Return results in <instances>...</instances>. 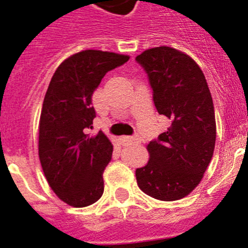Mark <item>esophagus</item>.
Segmentation results:
<instances>
[{
  "mask_svg": "<svg viewBox=\"0 0 248 248\" xmlns=\"http://www.w3.org/2000/svg\"><path fill=\"white\" fill-rule=\"evenodd\" d=\"M120 141L124 143V145H128V143H136V142H140L139 136H121L120 137Z\"/></svg>",
  "mask_w": 248,
  "mask_h": 248,
  "instance_id": "esophagus-1",
  "label": "esophagus"
}]
</instances>
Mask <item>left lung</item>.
Masks as SVG:
<instances>
[{
    "label": "left lung",
    "instance_id": "obj_1",
    "mask_svg": "<svg viewBox=\"0 0 248 248\" xmlns=\"http://www.w3.org/2000/svg\"><path fill=\"white\" fill-rule=\"evenodd\" d=\"M148 76L154 103L171 126L147 145L150 160L136 170L146 195L161 201L186 197L199 186L216 142L210 88L200 66L172 47L146 49L136 57Z\"/></svg>",
    "mask_w": 248,
    "mask_h": 248
}]
</instances>
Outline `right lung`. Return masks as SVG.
Instances as JSON below:
<instances>
[{"mask_svg":"<svg viewBox=\"0 0 248 248\" xmlns=\"http://www.w3.org/2000/svg\"><path fill=\"white\" fill-rule=\"evenodd\" d=\"M130 57L86 49L64 60L53 73L40 117L38 156L49 187L72 207L101 199L111 141L102 131L91 136L96 112L92 94L108 71Z\"/></svg>","mask_w":248,"mask_h":248,"instance_id":"right-lung-1","label":"right lung"}]
</instances>
